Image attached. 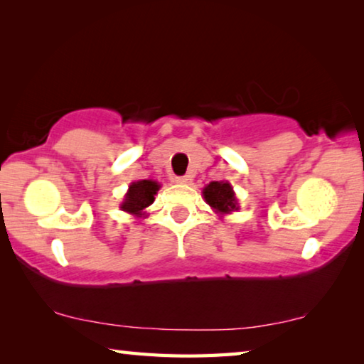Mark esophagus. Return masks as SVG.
<instances>
[{
    "label": "esophagus",
    "instance_id": "esophagus-1",
    "mask_svg": "<svg viewBox=\"0 0 364 364\" xmlns=\"http://www.w3.org/2000/svg\"><path fill=\"white\" fill-rule=\"evenodd\" d=\"M175 183L186 184V183H189V176H175Z\"/></svg>",
    "mask_w": 364,
    "mask_h": 364
}]
</instances>
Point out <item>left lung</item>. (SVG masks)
Returning <instances> with one entry per match:
<instances>
[{"mask_svg": "<svg viewBox=\"0 0 364 364\" xmlns=\"http://www.w3.org/2000/svg\"><path fill=\"white\" fill-rule=\"evenodd\" d=\"M202 194L207 204L217 213H231L239 208L236 194L228 181H212L204 188Z\"/></svg>", "mask_w": 364, "mask_h": 364, "instance_id": "8db88e82", "label": "left lung"}]
</instances>
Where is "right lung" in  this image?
<instances>
[{
    "label": "right lung",
    "mask_w": 364,
    "mask_h": 364,
    "mask_svg": "<svg viewBox=\"0 0 364 364\" xmlns=\"http://www.w3.org/2000/svg\"><path fill=\"white\" fill-rule=\"evenodd\" d=\"M160 189V184L152 180H139L130 184L128 193L125 194L120 208L123 212H128L134 215V217H143L144 208L149 207L154 199H156L157 191Z\"/></svg>",
    "instance_id": "right-lung-1"
}]
</instances>
